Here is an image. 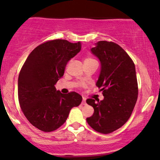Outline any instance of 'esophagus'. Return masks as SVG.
<instances>
[{
    "label": "esophagus",
    "mask_w": 160,
    "mask_h": 160,
    "mask_svg": "<svg viewBox=\"0 0 160 160\" xmlns=\"http://www.w3.org/2000/svg\"><path fill=\"white\" fill-rule=\"evenodd\" d=\"M82 105H86V98H82Z\"/></svg>",
    "instance_id": "1"
}]
</instances>
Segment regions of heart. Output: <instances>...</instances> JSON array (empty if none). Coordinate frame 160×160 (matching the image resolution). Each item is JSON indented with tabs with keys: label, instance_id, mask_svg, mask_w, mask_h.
<instances>
[{
	"label": "heart",
	"instance_id": "obj_1",
	"mask_svg": "<svg viewBox=\"0 0 160 160\" xmlns=\"http://www.w3.org/2000/svg\"><path fill=\"white\" fill-rule=\"evenodd\" d=\"M92 61H95L93 58H92V57H86L85 58V62H92Z\"/></svg>",
	"mask_w": 160,
	"mask_h": 160
}]
</instances>
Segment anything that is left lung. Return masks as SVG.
<instances>
[{"instance_id":"obj_1","label":"left lung","mask_w":160,"mask_h":160,"mask_svg":"<svg viewBox=\"0 0 160 160\" xmlns=\"http://www.w3.org/2000/svg\"><path fill=\"white\" fill-rule=\"evenodd\" d=\"M91 51L102 65L96 86L102 88L104 99L86 100L94 108L93 115L86 121L95 131L109 134L127 122L136 104L138 87L135 64L113 42L98 41Z\"/></svg>"}]
</instances>
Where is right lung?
Instances as JSON below:
<instances>
[{
  "label": "right lung",
  "instance_id": "right-lung-1",
  "mask_svg": "<svg viewBox=\"0 0 160 160\" xmlns=\"http://www.w3.org/2000/svg\"><path fill=\"white\" fill-rule=\"evenodd\" d=\"M80 49V42L48 40L38 46L22 67L18 80L19 105L27 120L38 129L56 130L65 123L71 108L81 103L78 93L62 94L55 87L68 62Z\"/></svg>",
  "mask_w": 160,
  "mask_h": 160
}]
</instances>
